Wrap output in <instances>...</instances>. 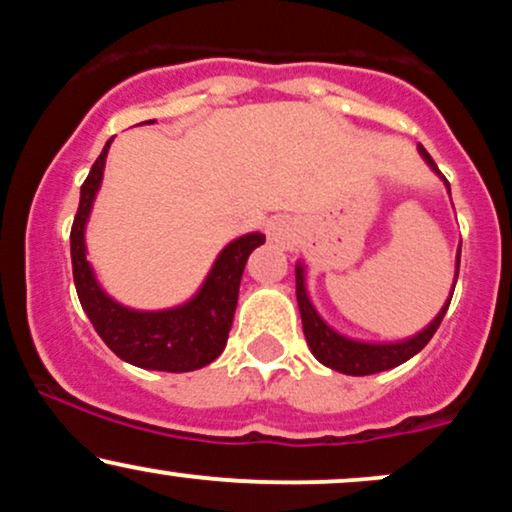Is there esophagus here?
<instances>
[{
    "label": "esophagus",
    "mask_w": 512,
    "mask_h": 512,
    "mask_svg": "<svg viewBox=\"0 0 512 512\" xmlns=\"http://www.w3.org/2000/svg\"><path fill=\"white\" fill-rule=\"evenodd\" d=\"M267 236L272 243H279V245H284V248H291V245L296 243V228H293V223L289 219H284V216H276V219L269 221Z\"/></svg>",
    "instance_id": "34e87169"
}]
</instances>
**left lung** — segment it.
<instances>
[{
  "mask_svg": "<svg viewBox=\"0 0 512 512\" xmlns=\"http://www.w3.org/2000/svg\"><path fill=\"white\" fill-rule=\"evenodd\" d=\"M419 154L424 161L431 166L433 173L440 175V170L433 161L431 154L419 144ZM443 178V175H440ZM445 187L450 192V182L443 178ZM462 250V245H460ZM460 250H457V264H455V281H457V272H460ZM455 291V289H452ZM296 298H298V310H301V320H303V334H305V342H308L310 351L322 366L339 370V373L346 375H373L380 373V370H390L399 366V363L409 361L411 356L419 354L424 346L431 342V337L436 334V330L443 322L445 310H448V303L440 308V313L433 317L431 325L424 327L419 334L414 337L404 339V342H390V344H375V342H358V339L344 337L337 330H332L325 320H322L320 313L315 310V305L310 303L308 298V289H305V269L303 264H296Z\"/></svg>",
  "mask_w": 512,
  "mask_h": 512,
  "instance_id": "1",
  "label": "left lung"
}]
</instances>
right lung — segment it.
<instances>
[{
	"instance_id": "add662e5",
	"label": "right lung",
	"mask_w": 512,
	"mask_h": 512,
	"mask_svg": "<svg viewBox=\"0 0 512 512\" xmlns=\"http://www.w3.org/2000/svg\"><path fill=\"white\" fill-rule=\"evenodd\" d=\"M154 122V120H149ZM110 142L93 163L81 185L79 209L72 226V272L74 286L84 313L96 327L98 337L122 361L146 370L187 373L209 366L226 349L233 315L238 305V289L250 252L264 243L262 233H248L228 243L211 264L207 279L187 303L168 310H134L108 296L86 260V221L93 199L101 190L105 156Z\"/></svg>"
}]
</instances>
